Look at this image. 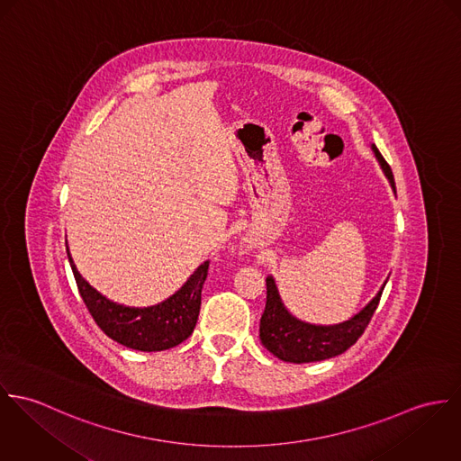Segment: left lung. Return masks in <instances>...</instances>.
<instances>
[{
    "mask_svg": "<svg viewBox=\"0 0 461 461\" xmlns=\"http://www.w3.org/2000/svg\"><path fill=\"white\" fill-rule=\"evenodd\" d=\"M371 150L376 157L385 178L389 180L393 193L396 194V184L389 164L378 152L375 143H371ZM387 279L384 281L376 295L352 318L334 325H318L304 321L292 314L281 299L274 276H267V304L259 320L261 345L272 356L294 364L318 362L341 356L357 341L364 329L367 327L375 309L378 306L382 292L387 285Z\"/></svg>",
    "mask_w": 461,
    "mask_h": 461,
    "instance_id": "left-lung-1",
    "label": "left lung"
}]
</instances>
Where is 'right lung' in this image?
Segmentation results:
<instances>
[{
    "label": "right lung",
    "instance_id": "obj_1",
    "mask_svg": "<svg viewBox=\"0 0 461 461\" xmlns=\"http://www.w3.org/2000/svg\"><path fill=\"white\" fill-rule=\"evenodd\" d=\"M65 244L79 294L97 325L113 341L140 352H162L180 345L193 334L202 306V288L208 261H203L187 281L162 303L147 307L125 306L107 299L81 276L70 255L68 242Z\"/></svg>",
    "mask_w": 461,
    "mask_h": 461
}]
</instances>
